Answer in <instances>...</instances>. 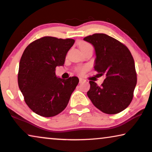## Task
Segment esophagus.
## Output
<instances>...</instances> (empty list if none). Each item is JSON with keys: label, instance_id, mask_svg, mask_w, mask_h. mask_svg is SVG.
<instances>
[{"label": "esophagus", "instance_id": "obj_1", "mask_svg": "<svg viewBox=\"0 0 152 152\" xmlns=\"http://www.w3.org/2000/svg\"><path fill=\"white\" fill-rule=\"evenodd\" d=\"M85 80L84 79H82V78H80V83H82V82H85Z\"/></svg>", "mask_w": 152, "mask_h": 152}]
</instances>
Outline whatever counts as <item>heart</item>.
Returning <instances> with one entry per match:
<instances>
[{"label":"heart","instance_id":"obj_1","mask_svg":"<svg viewBox=\"0 0 152 152\" xmlns=\"http://www.w3.org/2000/svg\"><path fill=\"white\" fill-rule=\"evenodd\" d=\"M88 46H91V45L89 44V43H86V42H82L80 44V49L83 48H86V47H88ZM88 66H83V67H81V68H79L77 69V71L80 72L81 74H84L87 71V70H88Z\"/></svg>","mask_w":152,"mask_h":152}]
</instances>
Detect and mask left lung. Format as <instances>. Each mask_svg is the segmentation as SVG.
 I'll return each mask as SVG.
<instances>
[{
    "label": "left lung",
    "instance_id": "obj_1",
    "mask_svg": "<svg viewBox=\"0 0 152 152\" xmlns=\"http://www.w3.org/2000/svg\"><path fill=\"white\" fill-rule=\"evenodd\" d=\"M84 40L95 48L94 68L99 76H105L101 86L90 81L87 95L93 105L103 113L116 114L132 102L137 74L132 53L117 39L105 34H94Z\"/></svg>",
    "mask_w": 152,
    "mask_h": 152
}]
</instances>
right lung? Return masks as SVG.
I'll use <instances>...</instances> for the list:
<instances>
[{"label": "right lung", "mask_w": 152, "mask_h": 152, "mask_svg": "<svg viewBox=\"0 0 152 152\" xmlns=\"http://www.w3.org/2000/svg\"><path fill=\"white\" fill-rule=\"evenodd\" d=\"M72 39L43 37L30 43L19 63L18 84L29 108L43 117L63 111L79 83L77 77L57 78V66H63Z\"/></svg>", "instance_id": "1"}]
</instances>
